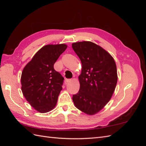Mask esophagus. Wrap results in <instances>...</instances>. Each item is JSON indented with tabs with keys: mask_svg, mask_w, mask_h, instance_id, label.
I'll return each mask as SVG.
<instances>
[{
	"mask_svg": "<svg viewBox=\"0 0 146 146\" xmlns=\"http://www.w3.org/2000/svg\"><path fill=\"white\" fill-rule=\"evenodd\" d=\"M70 82H71V79H66V80L64 81V84L66 85Z\"/></svg>",
	"mask_w": 146,
	"mask_h": 146,
	"instance_id": "obj_1",
	"label": "esophagus"
}]
</instances>
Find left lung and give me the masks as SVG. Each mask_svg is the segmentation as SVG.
<instances>
[{
  "label": "left lung",
  "instance_id": "1",
  "mask_svg": "<svg viewBox=\"0 0 146 146\" xmlns=\"http://www.w3.org/2000/svg\"><path fill=\"white\" fill-rule=\"evenodd\" d=\"M72 48L80 59V90L73 95L76 108L89 115L100 111L115 90L117 82L116 65L111 55L90 41L74 42Z\"/></svg>",
  "mask_w": 146,
  "mask_h": 146
}]
</instances>
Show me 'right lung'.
<instances>
[{
  "label": "right lung",
  "instance_id": "add662e5",
  "mask_svg": "<svg viewBox=\"0 0 146 146\" xmlns=\"http://www.w3.org/2000/svg\"><path fill=\"white\" fill-rule=\"evenodd\" d=\"M64 44L40 48L26 65L21 75V89L33 108L44 113L54 109L62 90L64 78L54 65L67 48Z\"/></svg>",
  "mask_w": 146,
  "mask_h": 146
}]
</instances>
